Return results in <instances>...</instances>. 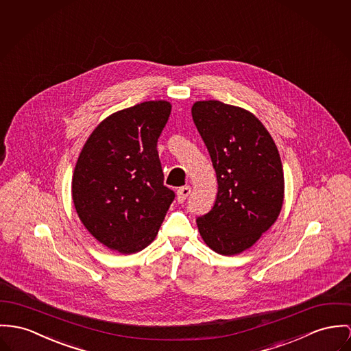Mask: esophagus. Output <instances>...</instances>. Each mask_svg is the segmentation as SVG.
I'll return each instance as SVG.
<instances>
[{
    "mask_svg": "<svg viewBox=\"0 0 351 351\" xmlns=\"http://www.w3.org/2000/svg\"><path fill=\"white\" fill-rule=\"evenodd\" d=\"M189 193H191V187H189V186H184V187L178 189V193H176L178 202H179V203L186 202V199L189 197Z\"/></svg>",
    "mask_w": 351,
    "mask_h": 351,
    "instance_id": "obj_1",
    "label": "esophagus"
}]
</instances>
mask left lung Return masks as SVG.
<instances>
[{"mask_svg": "<svg viewBox=\"0 0 351 351\" xmlns=\"http://www.w3.org/2000/svg\"><path fill=\"white\" fill-rule=\"evenodd\" d=\"M191 112L217 179L215 204L196 224L211 250L238 255L258 242L280 214V156L269 131L247 109L206 100L196 101Z\"/></svg>", "mask_w": 351, "mask_h": 351, "instance_id": "1", "label": "left lung"}]
</instances>
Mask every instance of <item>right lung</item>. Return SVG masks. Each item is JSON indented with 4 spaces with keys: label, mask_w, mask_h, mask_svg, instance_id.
I'll use <instances>...</instances> for the list:
<instances>
[{
    "label": "right lung",
    "mask_w": 351,
    "mask_h": 351,
    "mask_svg": "<svg viewBox=\"0 0 351 351\" xmlns=\"http://www.w3.org/2000/svg\"><path fill=\"white\" fill-rule=\"evenodd\" d=\"M171 108L155 100L114 112L81 149L73 204L84 227L112 251L135 254L154 242L173 202L156 149Z\"/></svg>",
    "instance_id": "add662e5"
}]
</instances>
